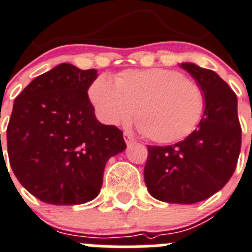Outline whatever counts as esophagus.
<instances>
[{
  "label": "esophagus",
  "mask_w": 252,
  "mask_h": 252,
  "mask_svg": "<svg viewBox=\"0 0 252 252\" xmlns=\"http://www.w3.org/2000/svg\"><path fill=\"white\" fill-rule=\"evenodd\" d=\"M124 140H126V144H130V143L134 142V138L129 131H124Z\"/></svg>",
  "instance_id": "34e87169"
}]
</instances>
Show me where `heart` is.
Segmentation results:
<instances>
[{"mask_svg":"<svg viewBox=\"0 0 252 252\" xmlns=\"http://www.w3.org/2000/svg\"><path fill=\"white\" fill-rule=\"evenodd\" d=\"M89 98L100 121L109 126L128 123L137 109L142 133L160 144L189 137L205 107L200 84L165 68L123 70L113 83L98 77L89 87Z\"/></svg>","mask_w":252,"mask_h":252,"instance_id":"obj_1","label":"heart"}]
</instances>
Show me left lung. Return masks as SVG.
Returning <instances> with one entry per match:
<instances>
[{
    "label": "left lung",
    "instance_id": "8db88e82",
    "mask_svg": "<svg viewBox=\"0 0 252 252\" xmlns=\"http://www.w3.org/2000/svg\"><path fill=\"white\" fill-rule=\"evenodd\" d=\"M205 95L201 121L189 137L174 145H148L144 180L153 197L173 204L203 201L224 188L241 149L237 98L214 70L192 63L180 65Z\"/></svg>",
    "mask_w": 252,
    "mask_h": 252
}]
</instances>
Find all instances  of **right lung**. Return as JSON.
Listing matches in <instances>:
<instances>
[{
	"mask_svg": "<svg viewBox=\"0 0 252 252\" xmlns=\"http://www.w3.org/2000/svg\"><path fill=\"white\" fill-rule=\"evenodd\" d=\"M97 77L95 69L62 63L16 97L7 126L9 165L22 187L43 203L93 200L108 159L126 148L123 131L94 115L87 91Z\"/></svg>",
	"mask_w": 252,
	"mask_h": 252,
	"instance_id": "right-lung-1",
	"label": "right lung"
}]
</instances>
